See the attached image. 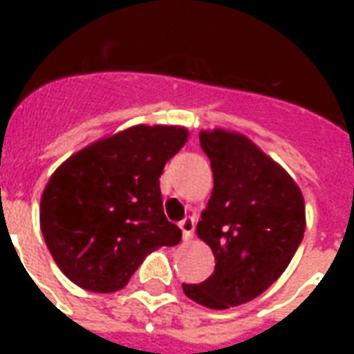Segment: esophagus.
I'll return each instance as SVG.
<instances>
[{
    "instance_id": "obj_1",
    "label": "esophagus",
    "mask_w": 354,
    "mask_h": 354,
    "mask_svg": "<svg viewBox=\"0 0 354 354\" xmlns=\"http://www.w3.org/2000/svg\"><path fill=\"white\" fill-rule=\"evenodd\" d=\"M194 218L193 216H187V218H183L182 222H180V230H182L183 233V241H191L194 235Z\"/></svg>"
}]
</instances>
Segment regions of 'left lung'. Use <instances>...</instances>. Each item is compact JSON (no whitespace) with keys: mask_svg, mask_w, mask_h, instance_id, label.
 I'll use <instances>...</instances> for the list:
<instances>
[{"mask_svg":"<svg viewBox=\"0 0 354 354\" xmlns=\"http://www.w3.org/2000/svg\"><path fill=\"white\" fill-rule=\"evenodd\" d=\"M200 145L215 183L196 235L215 255V272L200 285L183 283V292L224 310L279 279L303 241L305 200L290 174L246 136L202 130Z\"/></svg>","mask_w":354,"mask_h":354,"instance_id":"left-lung-1","label":"left lung"}]
</instances>
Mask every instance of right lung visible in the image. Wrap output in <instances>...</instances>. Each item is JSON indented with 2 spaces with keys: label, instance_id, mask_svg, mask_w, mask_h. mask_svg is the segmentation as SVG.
<instances>
[{
  "label": "right lung",
  "instance_id": "obj_1",
  "mask_svg": "<svg viewBox=\"0 0 354 354\" xmlns=\"http://www.w3.org/2000/svg\"><path fill=\"white\" fill-rule=\"evenodd\" d=\"M187 138L183 127L136 124L97 139L53 172L40 227L69 281L118 292L150 252L180 242V227L163 213L160 176Z\"/></svg>",
  "mask_w": 354,
  "mask_h": 354
}]
</instances>
